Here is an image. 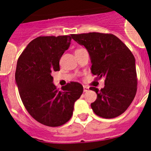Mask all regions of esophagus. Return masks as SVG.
Instances as JSON below:
<instances>
[{"label":"esophagus","mask_w":151,"mask_h":151,"mask_svg":"<svg viewBox=\"0 0 151 151\" xmlns=\"http://www.w3.org/2000/svg\"><path fill=\"white\" fill-rule=\"evenodd\" d=\"M83 88H84V92H88L89 91V88L88 87V86H86V85L83 86Z\"/></svg>","instance_id":"esophagus-1"}]
</instances>
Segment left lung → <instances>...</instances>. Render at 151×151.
<instances>
[{
  "instance_id": "left-lung-1",
  "label": "left lung",
  "mask_w": 151,
  "mask_h": 151,
  "mask_svg": "<svg viewBox=\"0 0 151 151\" xmlns=\"http://www.w3.org/2000/svg\"><path fill=\"white\" fill-rule=\"evenodd\" d=\"M71 36L88 52L92 74L105 78V86L101 90L90 88L97 94V99L91 104L93 111L105 119L120 116L130 106L137 91L133 54L114 35L90 32Z\"/></svg>"
}]
</instances>
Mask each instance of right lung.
<instances>
[{"mask_svg":"<svg viewBox=\"0 0 151 151\" xmlns=\"http://www.w3.org/2000/svg\"><path fill=\"white\" fill-rule=\"evenodd\" d=\"M70 35L43 36L32 40L19 57L16 83L24 106L33 118L50 127L60 126L70 119L74 104L83 87L70 82L57 89L51 73L60 70V60L69 48Z\"/></svg>","mask_w":151,"mask_h":151,"instance_id":"obj_1","label":"right lung"}]
</instances>
